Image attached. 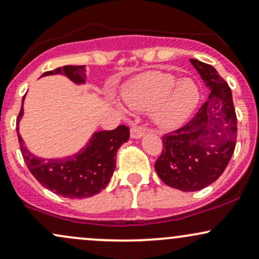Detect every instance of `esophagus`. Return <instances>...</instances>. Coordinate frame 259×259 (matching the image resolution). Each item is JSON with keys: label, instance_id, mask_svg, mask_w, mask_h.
Instances as JSON below:
<instances>
[{"label": "esophagus", "instance_id": "esophagus-1", "mask_svg": "<svg viewBox=\"0 0 259 259\" xmlns=\"http://www.w3.org/2000/svg\"><path fill=\"white\" fill-rule=\"evenodd\" d=\"M147 132V128L143 126H132V128H131V137L132 138H141L142 136L144 135V133Z\"/></svg>", "mask_w": 259, "mask_h": 259}]
</instances>
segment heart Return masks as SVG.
<instances>
[{
    "instance_id": "1",
    "label": "heart",
    "mask_w": 259,
    "mask_h": 259,
    "mask_svg": "<svg viewBox=\"0 0 259 259\" xmlns=\"http://www.w3.org/2000/svg\"><path fill=\"white\" fill-rule=\"evenodd\" d=\"M123 99L135 110L154 108V121L162 127H175L189 117L200 99L191 79H180L163 71L137 76L123 91Z\"/></svg>"
}]
</instances>
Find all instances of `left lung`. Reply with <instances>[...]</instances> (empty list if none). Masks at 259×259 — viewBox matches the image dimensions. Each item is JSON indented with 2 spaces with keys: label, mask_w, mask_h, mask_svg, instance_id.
Returning <instances> with one entry per match:
<instances>
[{
  "label": "left lung",
  "mask_w": 259,
  "mask_h": 259,
  "mask_svg": "<svg viewBox=\"0 0 259 259\" xmlns=\"http://www.w3.org/2000/svg\"><path fill=\"white\" fill-rule=\"evenodd\" d=\"M211 90L196 115L162 137L163 151L154 164L166 185L197 191L212 184L231 160L237 138V117L229 84L213 66L190 59Z\"/></svg>",
  "instance_id": "left-lung-1"
}]
</instances>
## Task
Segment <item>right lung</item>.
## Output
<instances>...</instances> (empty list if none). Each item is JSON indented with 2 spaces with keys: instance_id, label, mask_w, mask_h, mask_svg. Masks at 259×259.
I'll return each instance as SVG.
<instances>
[{
  "instance_id": "1",
  "label": "right lung",
  "mask_w": 259,
  "mask_h": 259,
  "mask_svg": "<svg viewBox=\"0 0 259 259\" xmlns=\"http://www.w3.org/2000/svg\"><path fill=\"white\" fill-rule=\"evenodd\" d=\"M85 70V65H66L55 70L46 71L41 76L62 74L75 84H82L86 77ZM22 115L23 105L18 113L16 128L19 148L27 168L44 188L69 199L94 196L106 188L116 168V153L130 138L128 127L121 124L112 131L94 133L88 146L73 157L64 159H44L33 155L24 146L18 132V123Z\"/></svg>"
}]
</instances>
